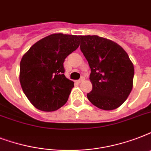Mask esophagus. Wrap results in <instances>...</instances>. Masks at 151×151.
<instances>
[{"label": "esophagus", "mask_w": 151, "mask_h": 151, "mask_svg": "<svg viewBox=\"0 0 151 151\" xmlns=\"http://www.w3.org/2000/svg\"><path fill=\"white\" fill-rule=\"evenodd\" d=\"M84 80H85V78H83V77H82V78H81L80 79H79V80L77 81V83H78V84H80V83L82 82V81Z\"/></svg>", "instance_id": "obj_1"}]
</instances>
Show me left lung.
Here are the masks:
<instances>
[{"label":"left lung","instance_id":"8db88e82","mask_svg":"<svg viewBox=\"0 0 151 151\" xmlns=\"http://www.w3.org/2000/svg\"><path fill=\"white\" fill-rule=\"evenodd\" d=\"M81 51L91 68L88 100L99 109L114 110L126 100L133 86L134 66L127 52L109 39L79 36Z\"/></svg>","mask_w":151,"mask_h":151}]
</instances>
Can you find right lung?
<instances>
[{
	"label": "right lung",
	"mask_w": 151,
	"mask_h": 151,
	"mask_svg": "<svg viewBox=\"0 0 151 151\" xmlns=\"http://www.w3.org/2000/svg\"><path fill=\"white\" fill-rule=\"evenodd\" d=\"M79 45V36L53 34L36 42L22 56L20 84L37 109L55 111L67 102L74 83L64 75L63 63Z\"/></svg>",
	"instance_id": "right-lung-1"
}]
</instances>
